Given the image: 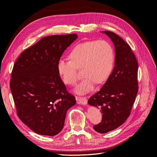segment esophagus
<instances>
[{
  "mask_svg": "<svg viewBox=\"0 0 157 157\" xmlns=\"http://www.w3.org/2000/svg\"><path fill=\"white\" fill-rule=\"evenodd\" d=\"M77 101L78 104H82V105H86L87 99L86 97H77Z\"/></svg>",
  "mask_w": 157,
  "mask_h": 157,
  "instance_id": "34e87169",
  "label": "esophagus"
}]
</instances>
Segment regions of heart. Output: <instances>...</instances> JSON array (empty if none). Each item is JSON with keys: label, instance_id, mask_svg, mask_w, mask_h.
Returning <instances> with one entry per match:
<instances>
[{"label": "heart", "instance_id": "heart-1", "mask_svg": "<svg viewBox=\"0 0 157 157\" xmlns=\"http://www.w3.org/2000/svg\"><path fill=\"white\" fill-rule=\"evenodd\" d=\"M69 56L71 60L60 59L58 61V72L65 84L74 85L78 80L77 69L82 68L85 77L75 90L80 94L92 91L96 82H106L115 67L114 49L110 43L103 40L76 45Z\"/></svg>", "mask_w": 157, "mask_h": 157}]
</instances>
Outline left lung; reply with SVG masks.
<instances>
[{"label": "left lung", "instance_id": "left-lung-1", "mask_svg": "<svg viewBox=\"0 0 157 157\" xmlns=\"http://www.w3.org/2000/svg\"><path fill=\"white\" fill-rule=\"evenodd\" d=\"M102 32L115 46V67L110 77L99 91L90 97L88 103L101 112V122L94 126V129L105 134L121 126L130 115L138 92V65L130 46L121 36L111 31Z\"/></svg>", "mask_w": 157, "mask_h": 157}]
</instances>
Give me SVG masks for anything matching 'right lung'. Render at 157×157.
Returning a JSON list of instances; mask_svg holds the SVG:
<instances>
[{
  "instance_id": "right-lung-1",
  "label": "right lung",
  "mask_w": 157,
  "mask_h": 157,
  "mask_svg": "<svg viewBox=\"0 0 157 157\" xmlns=\"http://www.w3.org/2000/svg\"><path fill=\"white\" fill-rule=\"evenodd\" d=\"M77 34L43 37L23 51L13 65L10 90L19 118L33 132L56 136L63 129L68 109L75 105L57 65Z\"/></svg>"
}]
</instances>
